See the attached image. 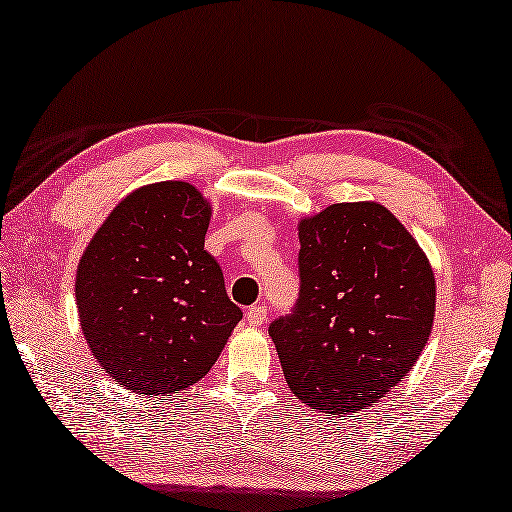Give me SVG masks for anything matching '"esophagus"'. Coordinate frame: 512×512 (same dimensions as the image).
I'll return each mask as SVG.
<instances>
[{
  "mask_svg": "<svg viewBox=\"0 0 512 512\" xmlns=\"http://www.w3.org/2000/svg\"><path fill=\"white\" fill-rule=\"evenodd\" d=\"M266 306H250L246 310V323L253 325V328H259L266 321Z\"/></svg>",
  "mask_w": 512,
  "mask_h": 512,
  "instance_id": "esophagus-1",
  "label": "esophagus"
}]
</instances>
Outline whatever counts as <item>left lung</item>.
Returning a JSON list of instances; mask_svg holds the SVG:
<instances>
[{"instance_id":"1","label":"left lung","mask_w":512,"mask_h":512,"mask_svg":"<svg viewBox=\"0 0 512 512\" xmlns=\"http://www.w3.org/2000/svg\"><path fill=\"white\" fill-rule=\"evenodd\" d=\"M299 299L270 323L286 383L332 416L383 398L416 365L436 317L427 255L376 202L299 222Z\"/></svg>"}]
</instances>
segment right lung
I'll use <instances>...</instances> for the list:
<instances>
[{
    "label": "right lung",
    "instance_id": "add662e5",
    "mask_svg": "<svg viewBox=\"0 0 512 512\" xmlns=\"http://www.w3.org/2000/svg\"><path fill=\"white\" fill-rule=\"evenodd\" d=\"M211 204L189 182L129 193L76 268L81 330L103 372L147 396L198 383L242 319L204 250Z\"/></svg>",
    "mask_w": 512,
    "mask_h": 512
}]
</instances>
